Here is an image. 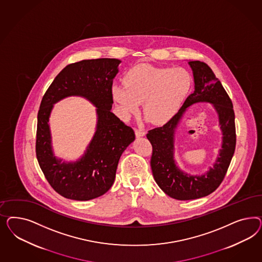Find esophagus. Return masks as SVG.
<instances>
[{"label": "esophagus", "instance_id": "esophagus-1", "mask_svg": "<svg viewBox=\"0 0 262 262\" xmlns=\"http://www.w3.org/2000/svg\"><path fill=\"white\" fill-rule=\"evenodd\" d=\"M145 135H146V132L144 129L135 128V135H136V137H142Z\"/></svg>", "mask_w": 262, "mask_h": 262}]
</instances>
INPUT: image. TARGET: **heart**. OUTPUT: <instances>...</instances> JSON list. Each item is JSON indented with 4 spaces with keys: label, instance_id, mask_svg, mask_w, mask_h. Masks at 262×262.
<instances>
[{
    "label": "heart",
    "instance_id": "heart-1",
    "mask_svg": "<svg viewBox=\"0 0 262 262\" xmlns=\"http://www.w3.org/2000/svg\"><path fill=\"white\" fill-rule=\"evenodd\" d=\"M125 85L115 84L111 94L122 114L129 118L144 103V114L155 125H163L182 107L192 86L190 74L181 67L138 64L126 73Z\"/></svg>",
    "mask_w": 262,
    "mask_h": 262
}]
</instances>
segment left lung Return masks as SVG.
<instances>
[{"label":"left lung","mask_w":262,"mask_h":262,"mask_svg":"<svg viewBox=\"0 0 262 262\" xmlns=\"http://www.w3.org/2000/svg\"><path fill=\"white\" fill-rule=\"evenodd\" d=\"M194 77V92L172 119L164 126L149 130L147 138L152 146V176L161 190L176 200L186 201L206 197L217 189L225 178L235 150L236 135L231 100L210 67L202 61H188ZM197 102L214 105L223 132V146L212 167L202 175L187 174L174 160V133L187 107Z\"/></svg>","instance_id":"obj_1"}]
</instances>
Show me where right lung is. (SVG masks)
<instances>
[{
    "label": "right lung",
    "instance_id": "right-lung-1",
    "mask_svg": "<svg viewBox=\"0 0 262 262\" xmlns=\"http://www.w3.org/2000/svg\"><path fill=\"white\" fill-rule=\"evenodd\" d=\"M121 60L98 58L69 64L48 88L37 115L36 158L48 183L64 198L88 201L110 190L120 157L135 139L134 129L111 112L112 83ZM70 95L83 96L96 106V134L76 162L57 159L51 147L48 119L53 104Z\"/></svg>",
    "mask_w": 262,
    "mask_h": 262
}]
</instances>
